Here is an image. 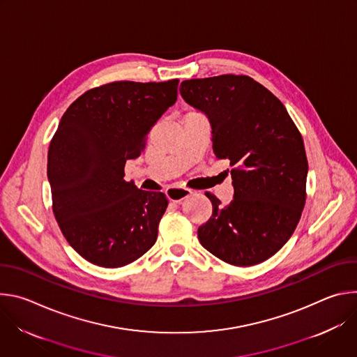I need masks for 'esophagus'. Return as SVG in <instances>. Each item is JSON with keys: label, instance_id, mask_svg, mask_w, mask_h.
I'll return each instance as SVG.
<instances>
[{"label": "esophagus", "instance_id": "obj_1", "mask_svg": "<svg viewBox=\"0 0 357 357\" xmlns=\"http://www.w3.org/2000/svg\"><path fill=\"white\" fill-rule=\"evenodd\" d=\"M190 193H192V190L185 189V188H169L167 190L168 199L175 203H182V200H185Z\"/></svg>", "mask_w": 357, "mask_h": 357}]
</instances>
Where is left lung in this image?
Returning a JSON list of instances; mask_svg holds the SVG:
<instances>
[{
    "label": "left lung",
    "mask_w": 357,
    "mask_h": 357,
    "mask_svg": "<svg viewBox=\"0 0 357 357\" xmlns=\"http://www.w3.org/2000/svg\"><path fill=\"white\" fill-rule=\"evenodd\" d=\"M188 105L206 114L218 160L233 169V200L212 193V218L200 244L231 266L270 259L292 236L305 205L308 161L302 137L281 101L248 76L222 75L181 83Z\"/></svg>",
    "instance_id": "8db88e82"
}]
</instances>
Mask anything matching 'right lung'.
I'll use <instances>...</instances> for the list:
<instances>
[{
  "label": "right lung",
  "mask_w": 357,
  "mask_h": 357,
  "mask_svg": "<svg viewBox=\"0 0 357 357\" xmlns=\"http://www.w3.org/2000/svg\"><path fill=\"white\" fill-rule=\"evenodd\" d=\"M178 79L113 82L75 100L47 151L54 213L68 243L100 267L127 266L157 241L168 200L124 181L128 160L175 105Z\"/></svg>",
  "instance_id": "right-lung-1"
}]
</instances>
